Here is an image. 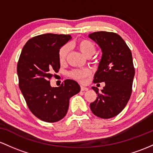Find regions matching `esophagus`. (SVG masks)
Segmentation results:
<instances>
[{
  "mask_svg": "<svg viewBox=\"0 0 153 153\" xmlns=\"http://www.w3.org/2000/svg\"><path fill=\"white\" fill-rule=\"evenodd\" d=\"M88 90V88L87 87H84V86H81V91H87Z\"/></svg>",
  "mask_w": 153,
  "mask_h": 153,
  "instance_id": "esophagus-1",
  "label": "esophagus"
}]
</instances>
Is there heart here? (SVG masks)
Instances as JSON below:
<instances>
[{
  "label": "heart",
  "instance_id": "1",
  "mask_svg": "<svg viewBox=\"0 0 153 153\" xmlns=\"http://www.w3.org/2000/svg\"><path fill=\"white\" fill-rule=\"evenodd\" d=\"M76 46L80 52L86 57H90L95 52V46L92 42L88 39H81L78 41ZM68 52H69V46L68 45H65L60 49L58 52V58L61 62H63L67 57ZM90 74V71L88 69H75L70 73V76L73 78L78 80H83Z\"/></svg>",
  "mask_w": 153,
  "mask_h": 153
}]
</instances>
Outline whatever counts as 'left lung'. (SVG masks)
Returning <instances> with one entry per match:
<instances>
[{
  "instance_id": "left-lung-1",
  "label": "left lung",
  "mask_w": 153,
  "mask_h": 153,
  "mask_svg": "<svg viewBox=\"0 0 153 153\" xmlns=\"http://www.w3.org/2000/svg\"><path fill=\"white\" fill-rule=\"evenodd\" d=\"M88 37L102 51L94 82H105V85L101 92L97 87H92L97 97L90 103L91 111L97 117L113 118L123 111L131 97L135 72L131 52L116 33L101 31Z\"/></svg>"
}]
</instances>
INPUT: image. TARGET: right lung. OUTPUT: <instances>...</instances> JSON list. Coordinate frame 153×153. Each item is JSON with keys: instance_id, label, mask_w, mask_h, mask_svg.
<instances>
[{"instance_id": "add662e5", "label": "right lung", "mask_w": 153, "mask_h": 153, "mask_svg": "<svg viewBox=\"0 0 153 153\" xmlns=\"http://www.w3.org/2000/svg\"><path fill=\"white\" fill-rule=\"evenodd\" d=\"M71 39L69 35L36 36L27 41L19 59L20 90L31 112L45 122L62 119L68 111L69 99L80 91L74 80H65L58 87H51L49 81L60 68V49Z\"/></svg>"}]
</instances>
